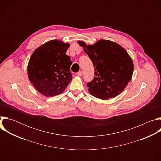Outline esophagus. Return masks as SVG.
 Masks as SVG:
<instances>
[{
  "label": "esophagus",
  "mask_w": 161,
  "mask_h": 161,
  "mask_svg": "<svg viewBox=\"0 0 161 161\" xmlns=\"http://www.w3.org/2000/svg\"><path fill=\"white\" fill-rule=\"evenodd\" d=\"M76 75H77L78 76H81L83 75V72H82V71H79L78 73H76Z\"/></svg>",
  "instance_id": "esophagus-1"
}]
</instances>
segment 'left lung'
Returning a JSON list of instances; mask_svg holds the SVG:
<instances>
[{
  "instance_id": "obj_1",
  "label": "left lung",
  "mask_w": 161,
  "mask_h": 161,
  "mask_svg": "<svg viewBox=\"0 0 161 161\" xmlns=\"http://www.w3.org/2000/svg\"><path fill=\"white\" fill-rule=\"evenodd\" d=\"M78 44L92 61L95 76L87 83L90 94L103 100L115 97L130 82L134 65L126 50L119 44L101 39L93 45Z\"/></svg>"
}]
</instances>
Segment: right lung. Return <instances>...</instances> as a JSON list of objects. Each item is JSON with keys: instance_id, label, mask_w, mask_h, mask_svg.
Here are the masks:
<instances>
[{"instance_id": "right-lung-1", "label": "right lung", "mask_w": 161, "mask_h": 161, "mask_svg": "<svg viewBox=\"0 0 161 161\" xmlns=\"http://www.w3.org/2000/svg\"><path fill=\"white\" fill-rule=\"evenodd\" d=\"M69 43L52 40L37 48L28 66L29 79L39 93L52 97L62 93L72 80V62L67 55Z\"/></svg>"}]
</instances>
